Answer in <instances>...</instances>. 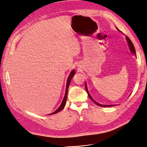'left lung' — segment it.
Instances as JSON below:
<instances>
[{"label": "left lung", "mask_w": 147, "mask_h": 147, "mask_svg": "<svg viewBox=\"0 0 147 147\" xmlns=\"http://www.w3.org/2000/svg\"><path fill=\"white\" fill-rule=\"evenodd\" d=\"M118 30H119L118 29ZM119 31H120L119 30ZM125 38H126V40H127V43H128V46H129V48H130V51H131V54H134L135 55H136V51H135L134 45H133V43L131 42V41L130 40V39L127 36H125ZM85 87H86V91H87V94H88V95H89V98H90L91 100H92L94 103L98 105H99V106L103 107H112V106H114V105H102V104H99V103L96 102L95 101H94V99L92 98V96H90V95L89 94V91H88V90H87V87L86 84H85Z\"/></svg>", "instance_id": "8db88e82"}]
</instances>
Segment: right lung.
I'll return each instance as SVG.
<instances>
[{
    "instance_id": "add662e5",
    "label": "right lung",
    "mask_w": 147,
    "mask_h": 147,
    "mask_svg": "<svg viewBox=\"0 0 147 147\" xmlns=\"http://www.w3.org/2000/svg\"><path fill=\"white\" fill-rule=\"evenodd\" d=\"M75 70H72V71H71V72H70V75H69V76L68 78H67V84H66V92H65V95H64V98H63V101H62V102H61V105H60V106L59 107H58V108L54 111V112L52 113H51V114H49V115H54V114H55V113H58V112H59V111H60L64 107V106H65V104H66V103L67 96V90H68V88H69V84H70V81H71V80H72V78H73V77H74V75H75Z\"/></svg>"
}]
</instances>
